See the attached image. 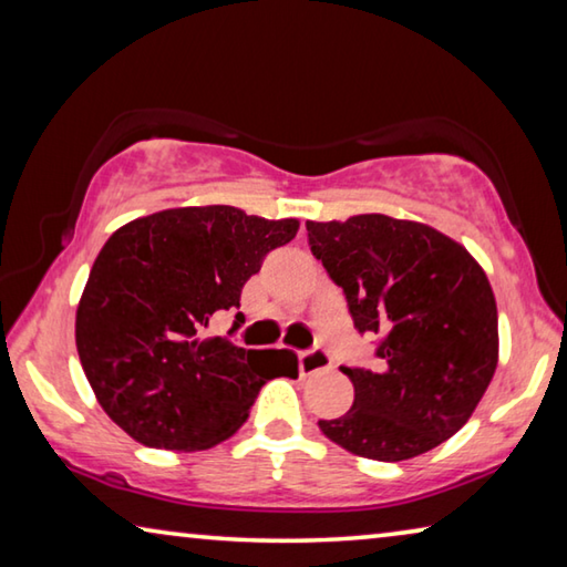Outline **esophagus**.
<instances>
[{
  "label": "esophagus",
  "mask_w": 567,
  "mask_h": 567,
  "mask_svg": "<svg viewBox=\"0 0 567 567\" xmlns=\"http://www.w3.org/2000/svg\"><path fill=\"white\" fill-rule=\"evenodd\" d=\"M300 375H318V372H324L332 368V358L328 354V350L315 348L310 352H300Z\"/></svg>",
  "instance_id": "obj_1"
}]
</instances>
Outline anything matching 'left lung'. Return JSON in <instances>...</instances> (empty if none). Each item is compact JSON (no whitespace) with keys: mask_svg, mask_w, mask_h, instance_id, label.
<instances>
[{"mask_svg":"<svg viewBox=\"0 0 567 567\" xmlns=\"http://www.w3.org/2000/svg\"><path fill=\"white\" fill-rule=\"evenodd\" d=\"M312 255L342 287L378 368H340L350 412L318 425L332 443L400 463L465 425L497 368V307L483 267L437 229L388 215L307 223Z\"/></svg>","mask_w":567,"mask_h":567,"instance_id":"8db88e82","label":"left lung"}]
</instances>
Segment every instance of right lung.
I'll list each match as a JSON object with an SVG mask.
<instances>
[{"mask_svg": "<svg viewBox=\"0 0 567 567\" xmlns=\"http://www.w3.org/2000/svg\"><path fill=\"white\" fill-rule=\"evenodd\" d=\"M297 219L229 205L132 219L100 249L76 307L74 338L102 410L147 447L207 450L235 435L267 380L297 378L290 350H245L205 338L239 307L245 282ZM243 320L235 315L233 334Z\"/></svg>", "mask_w": 567, "mask_h": 567, "instance_id": "obj_1", "label": "right lung"}]
</instances>
